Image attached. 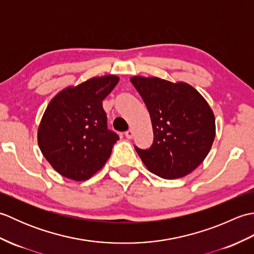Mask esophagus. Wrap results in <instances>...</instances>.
Here are the masks:
<instances>
[{"label": "esophagus", "mask_w": 254, "mask_h": 254, "mask_svg": "<svg viewBox=\"0 0 254 254\" xmlns=\"http://www.w3.org/2000/svg\"><path fill=\"white\" fill-rule=\"evenodd\" d=\"M126 136H127V138L131 139V138L133 137V131H132V130H128V131H127V132H126Z\"/></svg>", "instance_id": "esophagus-1"}]
</instances>
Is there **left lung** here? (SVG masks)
Returning a JSON list of instances; mask_svg holds the SVG:
<instances>
[{
	"label": "left lung",
	"instance_id": "1",
	"mask_svg": "<svg viewBox=\"0 0 254 254\" xmlns=\"http://www.w3.org/2000/svg\"><path fill=\"white\" fill-rule=\"evenodd\" d=\"M131 82L146 105L153 126L152 146H135L144 165L164 179L189 175L206 157L216 133L207 101L183 82L143 76H133Z\"/></svg>",
	"mask_w": 254,
	"mask_h": 254
}]
</instances>
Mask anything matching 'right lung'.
I'll return each instance as SVG.
<instances>
[{"instance_id": "add662e5", "label": "right lung", "mask_w": 254, "mask_h": 254, "mask_svg": "<svg viewBox=\"0 0 254 254\" xmlns=\"http://www.w3.org/2000/svg\"><path fill=\"white\" fill-rule=\"evenodd\" d=\"M119 82L116 75L93 77L53 97L38 128V145L61 176L85 181L110 157L118 134L108 130L102 100Z\"/></svg>"}]
</instances>
